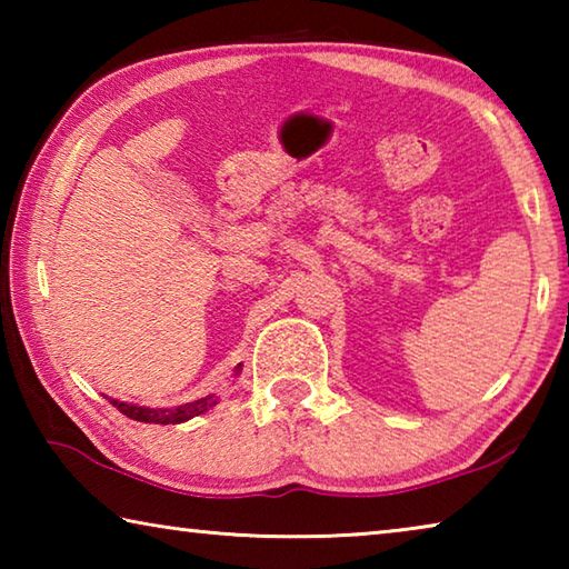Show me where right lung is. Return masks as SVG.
<instances>
[{"mask_svg": "<svg viewBox=\"0 0 569 569\" xmlns=\"http://www.w3.org/2000/svg\"><path fill=\"white\" fill-rule=\"evenodd\" d=\"M236 371H240V363L236 366ZM112 407H118V411H122L124 417H130L134 421H146V423H180L188 421L198 413H203L208 409H213L218 403L216 393H208L203 399H196L190 403H180V407L172 409H150V407H138V403H124L118 399H110Z\"/></svg>", "mask_w": 569, "mask_h": 569, "instance_id": "1", "label": "right lung"}]
</instances>
